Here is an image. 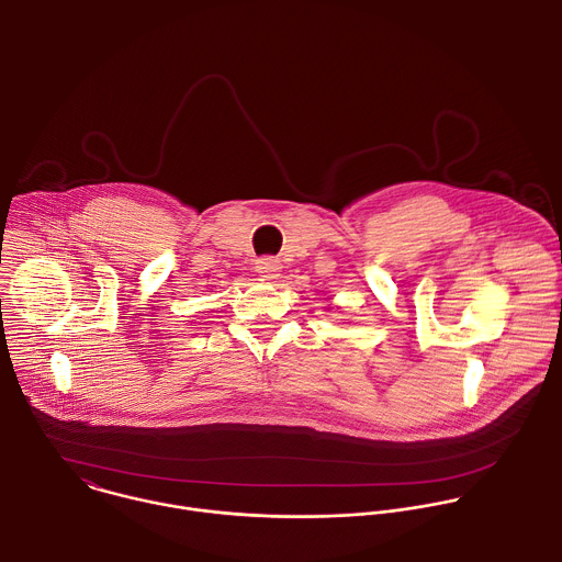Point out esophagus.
<instances>
[{"label":"esophagus","instance_id":"1","mask_svg":"<svg viewBox=\"0 0 562 562\" xmlns=\"http://www.w3.org/2000/svg\"><path fill=\"white\" fill-rule=\"evenodd\" d=\"M280 269H282V265H280V260H276V258H260V260L256 262V271L260 273V278H267V280L278 278V276H280Z\"/></svg>","mask_w":562,"mask_h":562}]
</instances>
